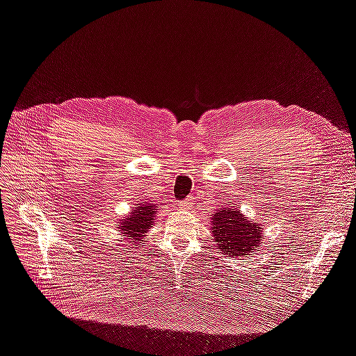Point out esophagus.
<instances>
[{
    "label": "esophagus",
    "instance_id": "34e87169",
    "mask_svg": "<svg viewBox=\"0 0 356 356\" xmlns=\"http://www.w3.org/2000/svg\"><path fill=\"white\" fill-rule=\"evenodd\" d=\"M193 202H195V197H187L186 200H181L179 208L181 209H190V208H193Z\"/></svg>",
    "mask_w": 356,
    "mask_h": 356
}]
</instances>
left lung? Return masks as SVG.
<instances>
[{"label":"left lung","instance_id":"left-lung-1","mask_svg":"<svg viewBox=\"0 0 356 356\" xmlns=\"http://www.w3.org/2000/svg\"><path fill=\"white\" fill-rule=\"evenodd\" d=\"M211 230L218 250L225 255L246 257L261 241V227L230 207L212 213Z\"/></svg>","mask_w":356,"mask_h":356}]
</instances>
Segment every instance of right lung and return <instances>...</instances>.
Here are the masks:
<instances>
[{"mask_svg":"<svg viewBox=\"0 0 356 356\" xmlns=\"http://www.w3.org/2000/svg\"><path fill=\"white\" fill-rule=\"evenodd\" d=\"M156 212V203L139 202L132 209L131 215L120 221V224H118L120 227L118 229H120L123 234L127 236V239L134 241V245L136 246V242L141 243L143 239H145V233L148 232V229L153 227Z\"/></svg>","mask_w":356,"mask_h":356,"instance_id":"1","label":"right lung"}]
</instances>
